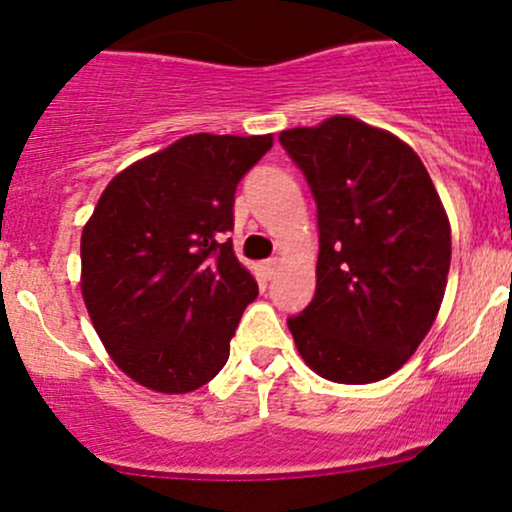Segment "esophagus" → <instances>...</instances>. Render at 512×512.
Returning a JSON list of instances; mask_svg holds the SVG:
<instances>
[{
    "instance_id": "34e87169",
    "label": "esophagus",
    "mask_w": 512,
    "mask_h": 512,
    "mask_svg": "<svg viewBox=\"0 0 512 512\" xmlns=\"http://www.w3.org/2000/svg\"><path fill=\"white\" fill-rule=\"evenodd\" d=\"M276 272H279V260H276V257L264 262V274H267V279H274Z\"/></svg>"
}]
</instances>
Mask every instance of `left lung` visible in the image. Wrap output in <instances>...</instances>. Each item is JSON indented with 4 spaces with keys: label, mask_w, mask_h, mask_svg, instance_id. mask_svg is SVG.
I'll return each mask as SVG.
<instances>
[{
    "label": "left lung",
    "mask_w": 512,
    "mask_h": 512,
    "mask_svg": "<svg viewBox=\"0 0 512 512\" xmlns=\"http://www.w3.org/2000/svg\"><path fill=\"white\" fill-rule=\"evenodd\" d=\"M317 204L315 298L289 317L322 378L366 385L419 349L443 303L450 223L409 144L354 117L279 134Z\"/></svg>",
    "instance_id": "obj_1"
}]
</instances>
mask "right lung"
I'll return each mask as SVG.
<instances>
[{
    "label": "right lung",
    "instance_id": "right-lung-1",
    "mask_svg": "<svg viewBox=\"0 0 512 512\" xmlns=\"http://www.w3.org/2000/svg\"><path fill=\"white\" fill-rule=\"evenodd\" d=\"M272 134H190L117 173L81 233V293L117 368L182 395L226 366L257 281L233 252V204Z\"/></svg>",
    "mask_w": 512,
    "mask_h": 512
}]
</instances>
